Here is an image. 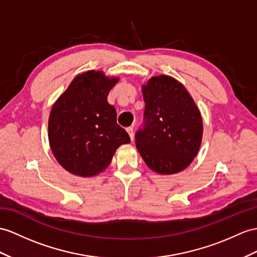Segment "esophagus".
Listing matches in <instances>:
<instances>
[{
	"instance_id": "34e87169",
	"label": "esophagus",
	"mask_w": 257,
	"mask_h": 257,
	"mask_svg": "<svg viewBox=\"0 0 257 257\" xmlns=\"http://www.w3.org/2000/svg\"><path fill=\"white\" fill-rule=\"evenodd\" d=\"M126 132H127L128 135H130V139L133 141V140H134V128H133V126L127 127V128H126Z\"/></svg>"
}]
</instances>
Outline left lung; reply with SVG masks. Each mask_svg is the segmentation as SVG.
<instances>
[{
  "mask_svg": "<svg viewBox=\"0 0 257 257\" xmlns=\"http://www.w3.org/2000/svg\"><path fill=\"white\" fill-rule=\"evenodd\" d=\"M142 92L145 126L135 135L137 150L155 172L183 171L201 148V111L183 84L168 75L150 77Z\"/></svg>",
  "mask_w": 257,
  "mask_h": 257,
  "instance_id": "1",
  "label": "left lung"
}]
</instances>
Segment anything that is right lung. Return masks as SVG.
Masks as SVG:
<instances>
[{
	"mask_svg": "<svg viewBox=\"0 0 257 257\" xmlns=\"http://www.w3.org/2000/svg\"><path fill=\"white\" fill-rule=\"evenodd\" d=\"M118 79L102 71L84 72L52 105L48 123L50 148L56 161L75 176H98L109 167L115 150L131 143L107 99Z\"/></svg>",
	"mask_w": 257,
	"mask_h": 257,
	"instance_id": "1",
	"label": "right lung"
}]
</instances>
